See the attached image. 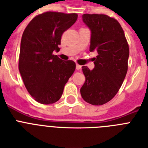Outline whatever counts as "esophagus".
<instances>
[{
	"mask_svg": "<svg viewBox=\"0 0 148 148\" xmlns=\"http://www.w3.org/2000/svg\"><path fill=\"white\" fill-rule=\"evenodd\" d=\"M75 68H76V69H77V70H79L80 69L82 68V66H80V65L76 64V66H75Z\"/></svg>",
	"mask_w": 148,
	"mask_h": 148,
	"instance_id": "obj_1",
	"label": "esophagus"
}]
</instances>
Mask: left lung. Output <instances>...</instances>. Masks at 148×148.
I'll use <instances>...</instances> for the list:
<instances>
[{"label": "left lung", "instance_id": "obj_1", "mask_svg": "<svg viewBox=\"0 0 148 148\" xmlns=\"http://www.w3.org/2000/svg\"><path fill=\"white\" fill-rule=\"evenodd\" d=\"M82 21L91 30L89 50H96L95 67L82 66L86 82L80 93L93 106H101L112 100L121 88L127 74L129 47L119 21L105 14L82 15Z\"/></svg>", "mask_w": 148, "mask_h": 148}]
</instances>
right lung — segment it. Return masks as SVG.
Here are the masks:
<instances>
[{
  "label": "right lung",
  "instance_id": "right-lung-1",
  "mask_svg": "<svg viewBox=\"0 0 148 148\" xmlns=\"http://www.w3.org/2000/svg\"><path fill=\"white\" fill-rule=\"evenodd\" d=\"M77 18L75 13L48 11L35 16L23 31L19 71L28 92L40 103L57 101L75 71V62L63 61L53 53L60 51L62 34Z\"/></svg>",
  "mask_w": 148,
  "mask_h": 148
}]
</instances>
